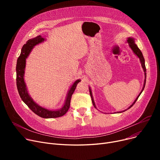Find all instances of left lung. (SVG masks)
I'll return each instance as SVG.
<instances>
[{"mask_svg":"<svg viewBox=\"0 0 160 160\" xmlns=\"http://www.w3.org/2000/svg\"><path fill=\"white\" fill-rule=\"evenodd\" d=\"M127 43H128V45H129V47H130V48L132 50V51H133V52L137 56H138V58H139V60H140V62H141V66H142V69H143V71H144V73H145V80H144V84H143V88H142V90H141V91L140 92V93L139 94V95L137 97V98H136V100H134V102L132 103V105H130L129 107H128V109H130L134 104H135V102L137 101V100H138V98H139V97L140 96V95L141 94V93L142 92V91H143V89H144V88H145V83H146V77H147V72H146V67H145V59H144V57H143V56H142V52H141V51L140 50V49L138 48V45L135 43V39L134 38H128V39H127ZM89 93H90V96H91V100H92V103H93V106H94V107L96 108V109H97V107H96V105H95V101H94V99H93V95H92V91H91V88L90 87H89ZM128 109H127V110H123V111H122V112H117V113H121V112H125V111H127ZM116 113V112H115Z\"/></svg>","mask_w":160,"mask_h":160,"instance_id":"obj_1","label":"left lung"}]
</instances>
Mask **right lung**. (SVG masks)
Returning a JSON list of instances; mask_svg holds the SVG:
<instances>
[{
    "instance_id": "add662e5",
    "label": "right lung",
    "mask_w": 160,
    "mask_h": 160,
    "mask_svg": "<svg viewBox=\"0 0 160 160\" xmlns=\"http://www.w3.org/2000/svg\"><path fill=\"white\" fill-rule=\"evenodd\" d=\"M45 41V39L41 36H38L34 38L28 39L26 44H24L21 49V52L19 57L17 61L16 65V73H17V87L19 94L22 101L26 104L30 110L38 116L45 119L56 118V117H62L65 115L70 107V102L72 95L77 88L78 83L81 81L80 79L76 80L72 85L71 86L67 94L65 102L59 110H51L42 107L37 104L33 98L30 96L26 83L24 82V71L26 67V59L29 56L32 50L36 45L43 43Z\"/></svg>"
}]
</instances>
